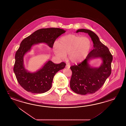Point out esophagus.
I'll list each match as a JSON object with an SVG mask.
<instances>
[{"instance_id": "1", "label": "esophagus", "mask_w": 126, "mask_h": 126, "mask_svg": "<svg viewBox=\"0 0 126 126\" xmlns=\"http://www.w3.org/2000/svg\"><path fill=\"white\" fill-rule=\"evenodd\" d=\"M66 67L67 68H70V65L69 63H67L66 64Z\"/></svg>"}]
</instances>
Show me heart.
I'll return each instance as SVG.
<instances>
[{"instance_id":"b5f03b06","label":"heart","mask_w":126,"mask_h":126,"mask_svg":"<svg viewBox=\"0 0 126 126\" xmlns=\"http://www.w3.org/2000/svg\"><path fill=\"white\" fill-rule=\"evenodd\" d=\"M92 47L89 37L70 34L61 37L54 42L53 51L59 58L63 59L68 54L69 60L73 63L84 60L88 55Z\"/></svg>"}]
</instances>
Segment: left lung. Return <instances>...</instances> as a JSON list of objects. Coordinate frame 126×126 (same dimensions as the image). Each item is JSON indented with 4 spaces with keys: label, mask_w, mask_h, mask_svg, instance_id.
<instances>
[{
    "label": "left lung",
    "mask_w": 126,
    "mask_h": 126,
    "mask_svg": "<svg viewBox=\"0 0 126 126\" xmlns=\"http://www.w3.org/2000/svg\"><path fill=\"white\" fill-rule=\"evenodd\" d=\"M78 32L89 35L94 43V49L83 61L70 67L72 72L70 88L75 93L80 95L94 94L101 88L110 75L113 56L108 47L101 42L94 32L82 29L77 30L76 32ZM96 58L101 59V65L98 68L91 67L89 61Z\"/></svg>",
    "instance_id": "8db88e82"
}]
</instances>
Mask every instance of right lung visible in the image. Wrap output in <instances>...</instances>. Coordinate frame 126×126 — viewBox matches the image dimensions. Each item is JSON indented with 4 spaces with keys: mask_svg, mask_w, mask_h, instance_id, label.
Wrapping results in <instances>:
<instances>
[{
    "mask_svg": "<svg viewBox=\"0 0 126 126\" xmlns=\"http://www.w3.org/2000/svg\"><path fill=\"white\" fill-rule=\"evenodd\" d=\"M65 32V30L60 28L42 29L36 31L21 42L15 54L13 71L19 84L26 91L33 94H42L49 90L54 75L64 68L66 63L62 62L55 64L49 60L37 72H30L25 68V54L30 51L32 46L39 43H46L50 48H53L54 41Z\"/></svg>",
    "mask_w": 126,
    "mask_h": 126,
    "instance_id": "right-lung-1",
    "label": "right lung"
}]
</instances>
